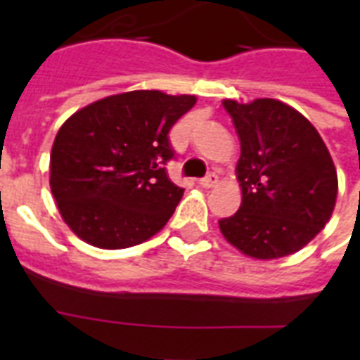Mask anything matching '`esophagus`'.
<instances>
[{
	"instance_id": "esophagus-1",
	"label": "esophagus",
	"mask_w": 360,
	"mask_h": 360,
	"mask_svg": "<svg viewBox=\"0 0 360 360\" xmlns=\"http://www.w3.org/2000/svg\"><path fill=\"white\" fill-rule=\"evenodd\" d=\"M219 183V175L217 174H209L205 175L203 179H200V185L203 186V188H211V186H214Z\"/></svg>"
}]
</instances>
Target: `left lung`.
Here are the masks:
<instances>
[{
	"mask_svg": "<svg viewBox=\"0 0 360 360\" xmlns=\"http://www.w3.org/2000/svg\"><path fill=\"white\" fill-rule=\"evenodd\" d=\"M240 140L237 179L243 202L219 220L230 245L256 259L290 256L329 222L338 177L314 124L288 104L224 101Z\"/></svg>",
	"mask_w": 360,
	"mask_h": 360,
	"instance_id": "1",
	"label": "left lung"
}]
</instances>
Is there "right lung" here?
<instances>
[{
  "label": "right lung",
  "mask_w": 360,
  "mask_h": 360,
  "mask_svg": "<svg viewBox=\"0 0 360 360\" xmlns=\"http://www.w3.org/2000/svg\"><path fill=\"white\" fill-rule=\"evenodd\" d=\"M194 104V95L141 89L101 98L65 121L50 155V188L82 240L129 248L166 226L183 196L166 174L175 157L168 134Z\"/></svg>",
  "instance_id": "right-lung-1"
}]
</instances>
